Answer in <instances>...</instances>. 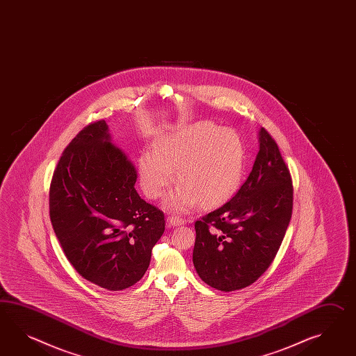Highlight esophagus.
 <instances>
[{
  "mask_svg": "<svg viewBox=\"0 0 356 356\" xmlns=\"http://www.w3.org/2000/svg\"><path fill=\"white\" fill-rule=\"evenodd\" d=\"M165 221H167V225L168 226H180L185 224V221L177 216H168Z\"/></svg>",
  "mask_w": 356,
  "mask_h": 356,
  "instance_id": "34e87169",
  "label": "esophagus"
}]
</instances>
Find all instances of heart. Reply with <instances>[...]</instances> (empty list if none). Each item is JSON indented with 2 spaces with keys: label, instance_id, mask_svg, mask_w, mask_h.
<instances>
[{
  "label": "heart",
  "instance_id": "heart-1",
  "mask_svg": "<svg viewBox=\"0 0 356 356\" xmlns=\"http://www.w3.org/2000/svg\"><path fill=\"white\" fill-rule=\"evenodd\" d=\"M180 185L165 200V207L185 212L200 203L204 207L229 200L242 180L244 145L236 131L212 122H194L156 140L154 150L139 156L141 188L158 200L174 181Z\"/></svg>",
  "mask_w": 356,
  "mask_h": 356
}]
</instances>
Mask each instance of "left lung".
Returning a JSON list of instances; mask_svg holds the SVG:
<instances>
[{"instance_id":"left-lung-1","label":"left lung","mask_w":356,"mask_h":356,"mask_svg":"<svg viewBox=\"0 0 356 356\" xmlns=\"http://www.w3.org/2000/svg\"><path fill=\"white\" fill-rule=\"evenodd\" d=\"M251 174L224 206L195 222L193 264L218 291L251 286L268 270L292 216L293 186L275 140L259 131Z\"/></svg>"}]
</instances>
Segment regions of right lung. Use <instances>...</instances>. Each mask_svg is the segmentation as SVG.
Returning a JSON list of instances; mask_svg holds the SVG:
<instances>
[{
    "mask_svg": "<svg viewBox=\"0 0 356 356\" xmlns=\"http://www.w3.org/2000/svg\"><path fill=\"white\" fill-rule=\"evenodd\" d=\"M136 179L104 120L70 141L52 176L50 218L61 248L79 275L108 291L139 282L165 233L163 212L140 198Z\"/></svg>",
    "mask_w": 356,
    "mask_h": 356,
    "instance_id": "1",
    "label": "right lung"
}]
</instances>
